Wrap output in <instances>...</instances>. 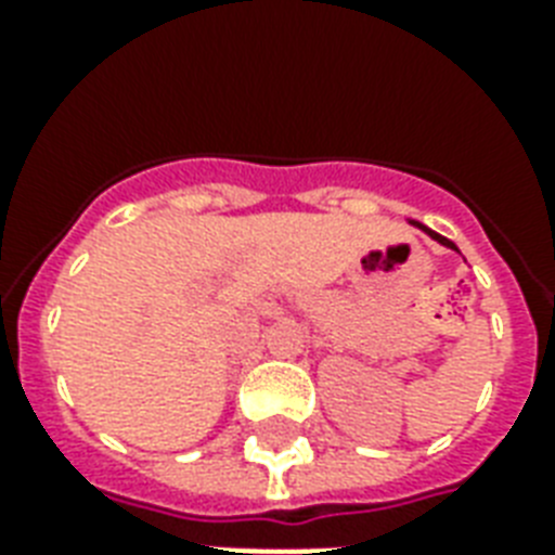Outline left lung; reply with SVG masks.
Wrapping results in <instances>:
<instances>
[{
    "label": "left lung",
    "mask_w": 555,
    "mask_h": 555,
    "mask_svg": "<svg viewBox=\"0 0 555 555\" xmlns=\"http://www.w3.org/2000/svg\"><path fill=\"white\" fill-rule=\"evenodd\" d=\"M412 224H414V227H421L423 233H429V235H431V238H435V242H440V244H443V247H452V250H457L455 244L449 242V238H443V235H440V233H435V230H429V227H423V224H421V221H412Z\"/></svg>",
    "instance_id": "obj_1"
}]
</instances>
